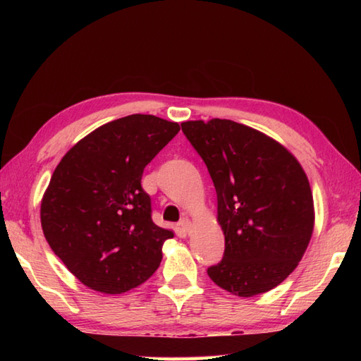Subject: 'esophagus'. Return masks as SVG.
I'll use <instances>...</instances> for the list:
<instances>
[{
  "instance_id": "esophagus-1",
  "label": "esophagus",
  "mask_w": 361,
  "mask_h": 361,
  "mask_svg": "<svg viewBox=\"0 0 361 361\" xmlns=\"http://www.w3.org/2000/svg\"><path fill=\"white\" fill-rule=\"evenodd\" d=\"M178 224H180V228H181L183 231H185V232H188L189 228H191V221H189V218H186V216L181 218Z\"/></svg>"
}]
</instances>
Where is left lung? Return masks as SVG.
Masks as SVG:
<instances>
[{"label": "left lung", "mask_w": 361, "mask_h": 361, "mask_svg": "<svg viewBox=\"0 0 361 361\" xmlns=\"http://www.w3.org/2000/svg\"><path fill=\"white\" fill-rule=\"evenodd\" d=\"M218 199L224 255L209 277L235 296L272 290L295 271L314 229L309 180L291 152L229 119L181 124Z\"/></svg>", "instance_id": "1"}]
</instances>
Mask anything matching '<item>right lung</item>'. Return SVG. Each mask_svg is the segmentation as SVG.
I'll list each match as a JSON object with an SVG mask.
<instances>
[{"label": "right lung", "instance_id": "add662e5", "mask_svg": "<svg viewBox=\"0 0 361 361\" xmlns=\"http://www.w3.org/2000/svg\"><path fill=\"white\" fill-rule=\"evenodd\" d=\"M180 130L130 114L89 133L54 170L41 202L42 232L79 282L119 295L146 282L173 232L152 221L143 170Z\"/></svg>", "mask_w": 361, "mask_h": 361}]
</instances>
